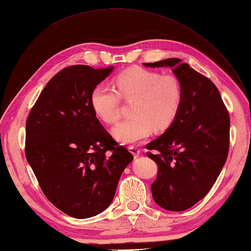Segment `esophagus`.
I'll return each mask as SVG.
<instances>
[{"mask_svg": "<svg viewBox=\"0 0 251 251\" xmlns=\"http://www.w3.org/2000/svg\"><path fill=\"white\" fill-rule=\"evenodd\" d=\"M129 150H130V152L134 154V156L135 157H138L140 155V153H141V150L139 148H137V147H135V146H131V147H129Z\"/></svg>", "mask_w": 251, "mask_h": 251, "instance_id": "1", "label": "esophagus"}]
</instances>
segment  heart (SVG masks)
Wrapping results in <instances>:
<instances>
[{"label":"heart","mask_w":251,"mask_h":251,"mask_svg":"<svg viewBox=\"0 0 251 251\" xmlns=\"http://www.w3.org/2000/svg\"><path fill=\"white\" fill-rule=\"evenodd\" d=\"M116 90L97 85L90 95V105L99 119L114 124L121 115V98L131 102V119L113 128L116 139L124 143L139 142L155 131L174 124L183 101V88L175 74H162L141 67H130L114 77Z\"/></svg>","instance_id":"b5f03b06"}]
</instances>
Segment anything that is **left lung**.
Listing matches in <instances>:
<instances>
[{
    "label": "left lung",
    "mask_w": 251,
    "mask_h": 251,
    "mask_svg": "<svg viewBox=\"0 0 251 251\" xmlns=\"http://www.w3.org/2000/svg\"><path fill=\"white\" fill-rule=\"evenodd\" d=\"M143 65L170 67L182 84L178 117L147 145V155L158 166L151 185L154 201L182 211L204 199L219 177L230 147V115L216 85L186 62L169 58Z\"/></svg>",
    "instance_id": "8db88e82"
}]
</instances>
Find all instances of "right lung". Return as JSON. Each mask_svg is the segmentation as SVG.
I'll use <instances>...</instances> for the list:
<instances>
[{"label":"right lung","instance_id":"1","mask_svg":"<svg viewBox=\"0 0 251 251\" xmlns=\"http://www.w3.org/2000/svg\"><path fill=\"white\" fill-rule=\"evenodd\" d=\"M113 67L74 65L52 76L25 122L26 161L42 191L76 219L102 212L134 156L120 146L90 105L93 89Z\"/></svg>","mask_w":251,"mask_h":251}]
</instances>
